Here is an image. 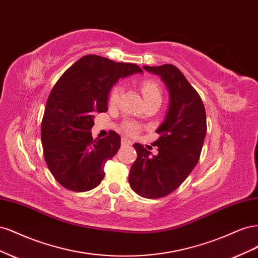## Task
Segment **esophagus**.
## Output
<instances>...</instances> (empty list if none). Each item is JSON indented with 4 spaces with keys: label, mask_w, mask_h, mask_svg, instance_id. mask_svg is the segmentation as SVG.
Listing matches in <instances>:
<instances>
[{
    "label": "esophagus",
    "mask_w": 258,
    "mask_h": 258,
    "mask_svg": "<svg viewBox=\"0 0 258 258\" xmlns=\"http://www.w3.org/2000/svg\"><path fill=\"white\" fill-rule=\"evenodd\" d=\"M130 145H131L130 140H128L127 138L121 139V146H130Z\"/></svg>",
    "instance_id": "esophagus-1"
}]
</instances>
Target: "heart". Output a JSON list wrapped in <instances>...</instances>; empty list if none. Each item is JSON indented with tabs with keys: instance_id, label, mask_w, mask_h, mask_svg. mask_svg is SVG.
Listing matches in <instances>:
<instances>
[{
	"instance_id": "1",
	"label": "heart",
	"mask_w": 258,
	"mask_h": 258,
	"mask_svg": "<svg viewBox=\"0 0 258 258\" xmlns=\"http://www.w3.org/2000/svg\"><path fill=\"white\" fill-rule=\"evenodd\" d=\"M140 88H141L142 95L144 97V100L146 102L151 100H154L156 98L161 99V91L159 85L153 80L145 79L141 83H140ZM122 88L119 85H116L111 89L110 95H108V104L111 106H115L117 103L119 102V99L121 97ZM140 127L137 123L132 121H124L122 123V130L126 132L129 136H135L138 134Z\"/></svg>"
}]
</instances>
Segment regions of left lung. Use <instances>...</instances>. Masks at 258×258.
Returning a JSON list of instances; mask_svg holds the SVG:
<instances>
[{
  "label": "left lung",
  "instance_id": "obj_1",
  "mask_svg": "<svg viewBox=\"0 0 258 258\" xmlns=\"http://www.w3.org/2000/svg\"><path fill=\"white\" fill-rule=\"evenodd\" d=\"M143 68L166 84L170 106L165 121L156 130L159 138L153 145L158 147V154L152 155L142 144H134L138 157L128 181L140 196L157 199L174 191L196 167L207 134V116L199 93L176 67Z\"/></svg>",
  "mask_w": 258,
  "mask_h": 258
}]
</instances>
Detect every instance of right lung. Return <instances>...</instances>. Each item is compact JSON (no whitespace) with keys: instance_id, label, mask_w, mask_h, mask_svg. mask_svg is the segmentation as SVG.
<instances>
[{"instance_id":"add662e5","label":"right lung","mask_w":258,"mask_h":258,"mask_svg":"<svg viewBox=\"0 0 258 258\" xmlns=\"http://www.w3.org/2000/svg\"><path fill=\"white\" fill-rule=\"evenodd\" d=\"M134 63L87 54L61 75L51 89L41 126L44 158L64 188L87 191L102 181L104 166L120 147L115 131L92 139L93 114L107 111L112 86L121 77L141 73Z\"/></svg>"}]
</instances>
